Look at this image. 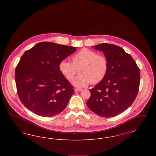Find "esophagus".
Returning <instances> with one entry per match:
<instances>
[{
  "instance_id": "obj_1",
  "label": "esophagus",
  "mask_w": 156,
  "mask_h": 156,
  "mask_svg": "<svg viewBox=\"0 0 156 156\" xmlns=\"http://www.w3.org/2000/svg\"><path fill=\"white\" fill-rule=\"evenodd\" d=\"M82 89H81V88H75V92H79V91H81Z\"/></svg>"
}]
</instances>
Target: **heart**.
Instances as JSON below:
<instances>
[{
	"label": "heart",
	"instance_id": "obj_1",
	"mask_svg": "<svg viewBox=\"0 0 156 156\" xmlns=\"http://www.w3.org/2000/svg\"><path fill=\"white\" fill-rule=\"evenodd\" d=\"M59 71L68 80H72L80 70L79 75L73 82L78 87H83L90 83L101 81L107 74L109 62L107 58L96 51L83 48L72 57V62L63 59L59 62Z\"/></svg>",
	"mask_w": 156,
	"mask_h": 156
}]
</instances>
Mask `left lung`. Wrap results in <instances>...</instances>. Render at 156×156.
Instances as JSON below:
<instances>
[{
    "label": "left lung",
    "instance_id": "8db88e82",
    "mask_svg": "<svg viewBox=\"0 0 156 156\" xmlns=\"http://www.w3.org/2000/svg\"><path fill=\"white\" fill-rule=\"evenodd\" d=\"M103 51L109 62L107 74L89 89V109L105 118L117 116L133 104L139 89L140 69L129 54L116 45L103 43L94 47Z\"/></svg>",
    "mask_w": 156,
    "mask_h": 156
}]
</instances>
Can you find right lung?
Here are the masks:
<instances>
[{
	"label": "right lung",
	"mask_w": 156,
	"mask_h": 156,
	"mask_svg": "<svg viewBox=\"0 0 156 156\" xmlns=\"http://www.w3.org/2000/svg\"><path fill=\"white\" fill-rule=\"evenodd\" d=\"M76 47L41 42L23 54L16 67L15 82L20 101L38 116L58 115L74 93L59 71V62Z\"/></svg>",
	"instance_id": "add662e5"
}]
</instances>
